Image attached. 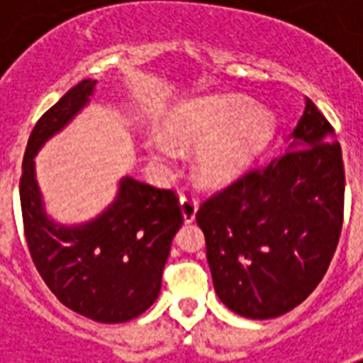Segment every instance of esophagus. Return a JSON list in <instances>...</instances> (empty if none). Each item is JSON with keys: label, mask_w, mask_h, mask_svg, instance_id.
<instances>
[{"label": "esophagus", "mask_w": 363, "mask_h": 363, "mask_svg": "<svg viewBox=\"0 0 363 363\" xmlns=\"http://www.w3.org/2000/svg\"><path fill=\"white\" fill-rule=\"evenodd\" d=\"M181 208L184 220L192 221L196 218L198 212V200L192 194H181Z\"/></svg>", "instance_id": "1"}]
</instances>
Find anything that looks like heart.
Returning <instances> with one entry per match:
<instances>
[{"mask_svg":"<svg viewBox=\"0 0 363 363\" xmlns=\"http://www.w3.org/2000/svg\"><path fill=\"white\" fill-rule=\"evenodd\" d=\"M169 130L182 145H202L196 155L198 179L221 184L237 177L267 147L274 118L251 99L216 95L186 104L171 118ZM150 150L159 161L173 155V145L163 135L151 138Z\"/></svg>","mask_w":363,"mask_h":363,"instance_id":"b5f03b06","label":"heart"}]
</instances>
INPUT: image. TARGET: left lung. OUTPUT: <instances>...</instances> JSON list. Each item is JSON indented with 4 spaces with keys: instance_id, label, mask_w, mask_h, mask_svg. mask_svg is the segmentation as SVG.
<instances>
[{
    "instance_id": "1",
    "label": "left lung",
    "mask_w": 363,
    "mask_h": 363,
    "mask_svg": "<svg viewBox=\"0 0 363 363\" xmlns=\"http://www.w3.org/2000/svg\"><path fill=\"white\" fill-rule=\"evenodd\" d=\"M342 220L340 143L307 99L286 151L213 192L196 212L216 294L247 319L291 311L327 274Z\"/></svg>"
}]
</instances>
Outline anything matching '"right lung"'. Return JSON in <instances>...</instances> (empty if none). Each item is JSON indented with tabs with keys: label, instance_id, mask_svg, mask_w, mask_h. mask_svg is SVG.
Masks as SVG:
<instances>
[{
	"label": "right lung",
	"instance_id": "obj_1",
	"mask_svg": "<svg viewBox=\"0 0 363 363\" xmlns=\"http://www.w3.org/2000/svg\"><path fill=\"white\" fill-rule=\"evenodd\" d=\"M96 82L83 79L44 112L28 135L19 181L30 259L60 303L99 323H124L150 309L161 291L171 241L182 225L177 192L126 177L96 220L64 228L44 213L36 151L87 104Z\"/></svg>",
	"mask_w": 363,
	"mask_h": 363
}]
</instances>
